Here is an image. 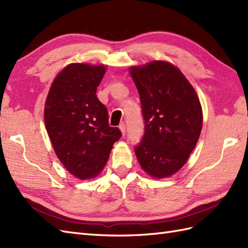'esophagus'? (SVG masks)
<instances>
[{
	"mask_svg": "<svg viewBox=\"0 0 248 248\" xmlns=\"http://www.w3.org/2000/svg\"><path fill=\"white\" fill-rule=\"evenodd\" d=\"M119 129H120V131H122L123 135H124L125 134V124L124 123L119 124Z\"/></svg>",
	"mask_w": 248,
	"mask_h": 248,
	"instance_id": "obj_1",
	"label": "esophagus"
}]
</instances>
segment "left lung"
<instances>
[{
  "mask_svg": "<svg viewBox=\"0 0 248 248\" xmlns=\"http://www.w3.org/2000/svg\"><path fill=\"white\" fill-rule=\"evenodd\" d=\"M140 97L145 133L134 148L149 175L168 177L186 164L202 130L203 112L192 85L166 61L132 66Z\"/></svg>",
  "mask_w": 248,
  "mask_h": 248,
  "instance_id": "8db88e82",
  "label": "left lung"
}]
</instances>
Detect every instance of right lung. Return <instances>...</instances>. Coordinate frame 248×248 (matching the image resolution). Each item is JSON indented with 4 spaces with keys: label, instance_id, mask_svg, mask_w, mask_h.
<instances>
[{
    "label": "right lung",
    "instance_id": "right-lung-1",
    "mask_svg": "<svg viewBox=\"0 0 248 248\" xmlns=\"http://www.w3.org/2000/svg\"><path fill=\"white\" fill-rule=\"evenodd\" d=\"M106 71L105 65L72 63L55 78L46 98L44 122L51 145L65 169L80 180L100 173L122 137L96 96Z\"/></svg>",
    "mask_w": 248,
    "mask_h": 248
}]
</instances>
